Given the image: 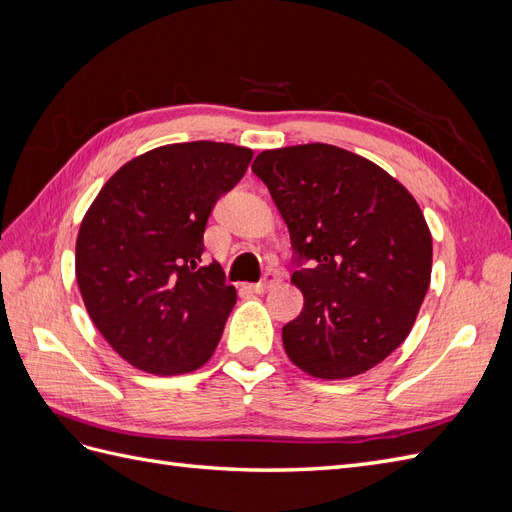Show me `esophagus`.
<instances>
[{"label": "esophagus", "mask_w": 512, "mask_h": 512, "mask_svg": "<svg viewBox=\"0 0 512 512\" xmlns=\"http://www.w3.org/2000/svg\"><path fill=\"white\" fill-rule=\"evenodd\" d=\"M277 282H280V275H277V273H267L265 280L258 282V284H252V286H250V290H254V292L262 294V292L271 290V288H273Z\"/></svg>", "instance_id": "obj_1"}]
</instances>
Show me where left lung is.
Instances as JSON below:
<instances>
[{
    "mask_svg": "<svg viewBox=\"0 0 512 512\" xmlns=\"http://www.w3.org/2000/svg\"><path fill=\"white\" fill-rule=\"evenodd\" d=\"M265 181L299 260L301 314L282 329L288 359L320 380L382 363L412 331L431 282V232L414 196L378 164L335 145L267 149Z\"/></svg>",
    "mask_w": 512,
    "mask_h": 512,
    "instance_id": "obj_1",
    "label": "left lung"
}]
</instances>
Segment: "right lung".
Returning a JSON list of instances; mask_svg holds the SVG:
<instances>
[{
	"label": "right lung",
	"instance_id": "obj_1",
	"mask_svg": "<svg viewBox=\"0 0 512 512\" xmlns=\"http://www.w3.org/2000/svg\"><path fill=\"white\" fill-rule=\"evenodd\" d=\"M252 149L194 141L123 164L76 237L87 314L123 361L153 376L203 367L237 303L218 262H203L211 209L247 170Z\"/></svg>",
	"mask_w": 512,
	"mask_h": 512
}]
</instances>
